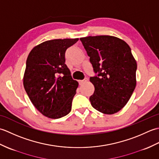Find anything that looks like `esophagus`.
Masks as SVG:
<instances>
[{
  "label": "esophagus",
  "instance_id": "1",
  "mask_svg": "<svg viewBox=\"0 0 159 159\" xmlns=\"http://www.w3.org/2000/svg\"><path fill=\"white\" fill-rule=\"evenodd\" d=\"M87 80H88V79L87 78H85L83 80H79V84L80 85H83L84 83H85Z\"/></svg>",
  "mask_w": 159,
  "mask_h": 159
}]
</instances>
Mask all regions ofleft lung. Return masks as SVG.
Listing matches in <instances>:
<instances>
[{
  "instance_id": "8db88e82",
  "label": "left lung",
  "mask_w": 159,
  "mask_h": 159,
  "mask_svg": "<svg viewBox=\"0 0 159 159\" xmlns=\"http://www.w3.org/2000/svg\"><path fill=\"white\" fill-rule=\"evenodd\" d=\"M89 57L94 72L90 77L95 87L89 98L92 106L104 114L120 111L136 87L137 62L126 42L110 35L80 38Z\"/></svg>"
}]
</instances>
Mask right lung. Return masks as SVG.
<instances>
[{
  "label": "right lung",
  "mask_w": 159,
  "mask_h": 159,
  "mask_svg": "<svg viewBox=\"0 0 159 159\" xmlns=\"http://www.w3.org/2000/svg\"><path fill=\"white\" fill-rule=\"evenodd\" d=\"M78 40L46 41L35 46L26 59L24 87L34 107L47 117L58 119L72 109L79 83L65 63V53Z\"/></svg>",
  "instance_id": "1"
}]
</instances>
